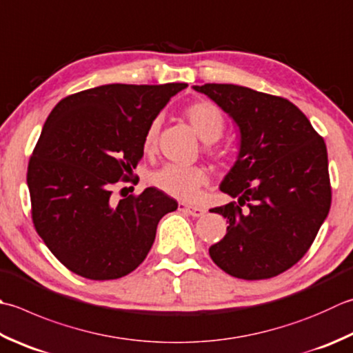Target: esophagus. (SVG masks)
<instances>
[{
    "instance_id": "34e87169",
    "label": "esophagus",
    "mask_w": 353,
    "mask_h": 353,
    "mask_svg": "<svg viewBox=\"0 0 353 353\" xmlns=\"http://www.w3.org/2000/svg\"><path fill=\"white\" fill-rule=\"evenodd\" d=\"M179 211L190 214L192 217H202L205 214V208H202V206H192L186 203H179Z\"/></svg>"
}]
</instances>
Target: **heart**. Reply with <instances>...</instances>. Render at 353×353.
Instances as JSON below:
<instances>
[{"mask_svg":"<svg viewBox=\"0 0 353 353\" xmlns=\"http://www.w3.org/2000/svg\"><path fill=\"white\" fill-rule=\"evenodd\" d=\"M183 114L202 141L216 142L223 134L225 117L216 103L210 101L191 102L183 110ZM159 131H161V119L156 117L150 122L143 136V150L148 153L154 151L157 147ZM150 181L165 194L191 202L197 197L200 188L208 182V172L197 165L186 167V165L168 163L154 171Z\"/></svg>","mask_w":353,"mask_h":353,"instance_id":"obj_1","label":"heart"}]
</instances>
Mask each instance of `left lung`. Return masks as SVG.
I'll return each instance as SVG.
<instances>
[{
	"label": "left lung",
	"mask_w": 353,
	"mask_h": 353,
	"mask_svg": "<svg viewBox=\"0 0 353 353\" xmlns=\"http://www.w3.org/2000/svg\"><path fill=\"white\" fill-rule=\"evenodd\" d=\"M194 90L240 128L237 162L220 185L237 202L211 210L230 223L210 248L211 259L236 279H272L303 259L329 214L326 143L305 113L280 96L234 84Z\"/></svg>",
	"instance_id": "8db88e82"
}]
</instances>
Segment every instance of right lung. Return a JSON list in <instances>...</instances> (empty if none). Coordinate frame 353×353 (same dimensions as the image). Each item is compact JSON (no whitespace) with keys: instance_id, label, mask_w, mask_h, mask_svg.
Masks as SVG:
<instances>
[{"instance_id":"right-lung-1","label":"right lung","mask_w":353,"mask_h":353,"mask_svg":"<svg viewBox=\"0 0 353 353\" xmlns=\"http://www.w3.org/2000/svg\"><path fill=\"white\" fill-rule=\"evenodd\" d=\"M188 84H108L61 99L41 131L27 168L32 220L62 265L90 280H114L139 266L157 223L177 210L150 186L113 197L131 182L150 122Z\"/></svg>"}]
</instances>
